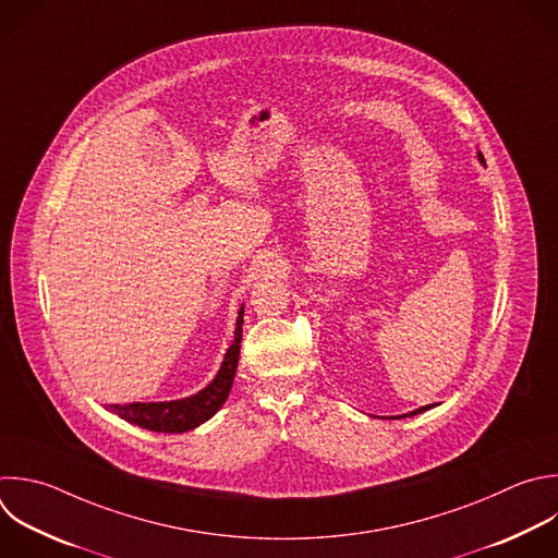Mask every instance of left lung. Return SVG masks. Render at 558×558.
<instances>
[{
  "mask_svg": "<svg viewBox=\"0 0 558 558\" xmlns=\"http://www.w3.org/2000/svg\"><path fill=\"white\" fill-rule=\"evenodd\" d=\"M480 159L484 161V157H482V155H480ZM432 408H434V405H425V408H421V410H416V412H412V414H405V416H416V414H421V412H427V410H432Z\"/></svg>",
  "mask_w": 558,
  "mask_h": 558,
  "instance_id": "1",
  "label": "left lung"
}]
</instances>
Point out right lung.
Returning a JSON list of instances; mask_svg holds the SVG:
<instances>
[{
	"instance_id": "right-lung-1",
	"label": "right lung",
	"mask_w": 558,
	"mask_h": 558,
	"mask_svg": "<svg viewBox=\"0 0 558 558\" xmlns=\"http://www.w3.org/2000/svg\"><path fill=\"white\" fill-rule=\"evenodd\" d=\"M241 339H243V308L239 311L236 330H234V343L228 348L223 365L215 381L202 390L199 395L183 399V401H168V403H129V405H109L113 414L120 418L144 427L148 432H163V434H183L199 427L210 416L219 412V408L226 403L241 354Z\"/></svg>"
}]
</instances>
